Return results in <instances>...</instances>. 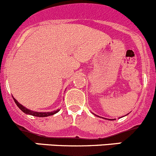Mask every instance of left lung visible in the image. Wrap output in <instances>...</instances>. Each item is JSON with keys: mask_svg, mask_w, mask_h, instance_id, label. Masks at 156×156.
Instances as JSON below:
<instances>
[{"mask_svg": "<svg viewBox=\"0 0 156 156\" xmlns=\"http://www.w3.org/2000/svg\"><path fill=\"white\" fill-rule=\"evenodd\" d=\"M127 115H128V114H127Z\"/></svg>", "mask_w": 156, "mask_h": 156, "instance_id": "8db88e82", "label": "left lung"}]
</instances>
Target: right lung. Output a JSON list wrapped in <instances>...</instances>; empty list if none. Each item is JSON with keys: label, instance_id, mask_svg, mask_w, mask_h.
<instances>
[{"label": "right lung", "instance_id": "obj_1", "mask_svg": "<svg viewBox=\"0 0 156 156\" xmlns=\"http://www.w3.org/2000/svg\"><path fill=\"white\" fill-rule=\"evenodd\" d=\"M13 100H14L15 103H16V105L18 106L20 109L23 112L26 114V115H32V116H35V117H39V118H44V117H48V116H51V115H53L55 114L58 113V112L60 111V109H58L56 111H54V112H33V111H31L29 109H27L26 108L23 106L22 105L20 104L16 99L13 97Z\"/></svg>", "mask_w": 156, "mask_h": 156}]
</instances>
